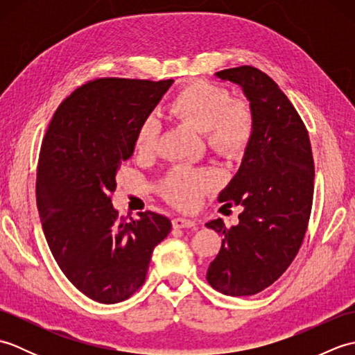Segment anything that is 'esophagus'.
Masks as SVG:
<instances>
[{"instance_id": "34e87169", "label": "esophagus", "mask_w": 355, "mask_h": 355, "mask_svg": "<svg viewBox=\"0 0 355 355\" xmlns=\"http://www.w3.org/2000/svg\"><path fill=\"white\" fill-rule=\"evenodd\" d=\"M172 225H173V229L195 227V225H197V221L189 220V218H184V216H177L172 220Z\"/></svg>"}]
</instances>
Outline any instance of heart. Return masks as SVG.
I'll return each mask as SVG.
<instances>
[{"instance_id": "1", "label": "heart", "mask_w": 355, "mask_h": 355, "mask_svg": "<svg viewBox=\"0 0 355 355\" xmlns=\"http://www.w3.org/2000/svg\"><path fill=\"white\" fill-rule=\"evenodd\" d=\"M171 111L206 135L209 146L218 154L236 158L250 145L254 134V116L244 101H230L227 89L197 80L184 87L171 103ZM162 122L155 114L141 120L135 132V146L141 153L157 149ZM212 169L178 168L166 178L163 192L175 205L191 207L202 193L218 183Z\"/></svg>"}]
</instances>
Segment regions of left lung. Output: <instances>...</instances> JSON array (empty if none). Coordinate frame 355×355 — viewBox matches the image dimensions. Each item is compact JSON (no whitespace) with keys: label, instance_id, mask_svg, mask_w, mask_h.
Wrapping results in <instances>:
<instances>
[{"label":"left lung","instance_id":"8db88e82","mask_svg":"<svg viewBox=\"0 0 355 355\" xmlns=\"http://www.w3.org/2000/svg\"><path fill=\"white\" fill-rule=\"evenodd\" d=\"M215 76L243 88L254 134L218 197L224 206L243 207L239 223L225 227L218 218L206 224L223 236L206 277L227 296H253L282 276L302 245L314 192L311 143L296 108L266 73L243 65Z\"/></svg>","mask_w":355,"mask_h":355}]
</instances>
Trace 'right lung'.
Wrapping results in <instances>:
<instances>
[{"label":"right lung","mask_w":355,"mask_h":355,"mask_svg":"<svg viewBox=\"0 0 355 355\" xmlns=\"http://www.w3.org/2000/svg\"><path fill=\"white\" fill-rule=\"evenodd\" d=\"M172 82L89 80L59 105L42 140L36 205L44 235L67 279L96 302L131 297L145 282L155 245L171 232L169 218L155 212L119 218L111 193L140 122Z\"/></svg>","instance_id":"obj_1"}]
</instances>
